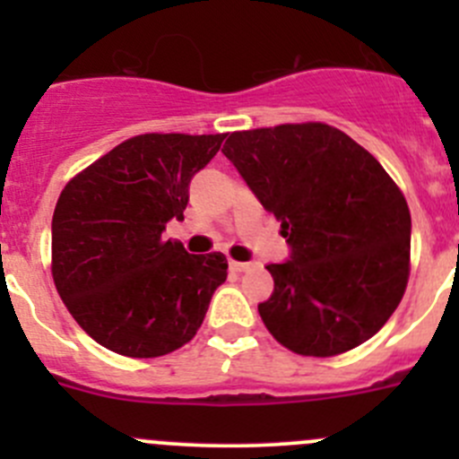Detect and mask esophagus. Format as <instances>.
I'll return each instance as SVG.
<instances>
[{
	"instance_id": "1",
	"label": "esophagus",
	"mask_w": 459,
	"mask_h": 459,
	"mask_svg": "<svg viewBox=\"0 0 459 459\" xmlns=\"http://www.w3.org/2000/svg\"><path fill=\"white\" fill-rule=\"evenodd\" d=\"M229 266L233 268L235 273H242V271H248V268H251V264H248V262H238V259H229Z\"/></svg>"
}]
</instances>
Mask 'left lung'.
I'll return each instance as SVG.
<instances>
[{
	"label": "left lung",
	"instance_id": "8db88e82",
	"mask_svg": "<svg viewBox=\"0 0 459 459\" xmlns=\"http://www.w3.org/2000/svg\"><path fill=\"white\" fill-rule=\"evenodd\" d=\"M221 152L290 244L289 262L266 266L275 289L257 311L268 333L307 358L371 340L411 273L409 204L391 175L322 122L235 131Z\"/></svg>",
	"mask_w": 459,
	"mask_h": 459
}]
</instances>
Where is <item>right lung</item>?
I'll use <instances>...</instances> for the list:
<instances>
[{
  "label": "right lung",
  "mask_w": 459,
  "mask_h": 459,
  "mask_svg": "<svg viewBox=\"0 0 459 459\" xmlns=\"http://www.w3.org/2000/svg\"><path fill=\"white\" fill-rule=\"evenodd\" d=\"M224 137L143 133L64 186L50 273L68 313L104 349L160 358L202 326L229 262L221 253L191 255L161 233L169 220H184L191 178Z\"/></svg>",
  "instance_id": "obj_1"
}]
</instances>
